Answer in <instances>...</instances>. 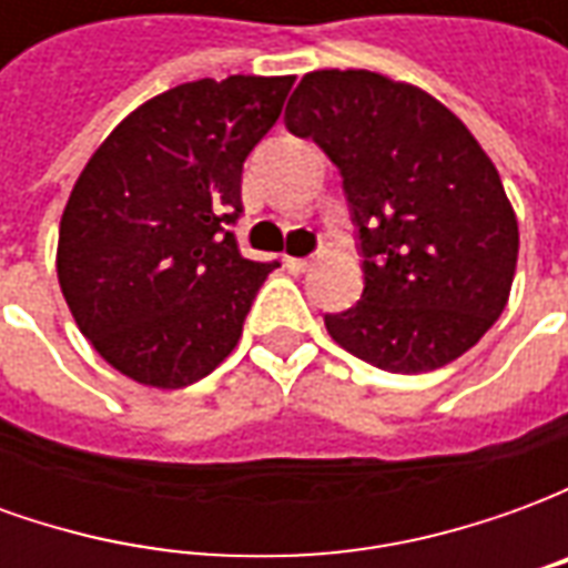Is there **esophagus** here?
Returning a JSON list of instances; mask_svg holds the SVG:
<instances>
[{
  "instance_id": "esophagus-1",
  "label": "esophagus",
  "mask_w": 568,
  "mask_h": 568,
  "mask_svg": "<svg viewBox=\"0 0 568 568\" xmlns=\"http://www.w3.org/2000/svg\"><path fill=\"white\" fill-rule=\"evenodd\" d=\"M310 264H313V258H292V255L285 258V267H288L292 273H304Z\"/></svg>"
}]
</instances>
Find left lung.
<instances>
[{
    "label": "left lung",
    "instance_id": "1",
    "mask_svg": "<svg viewBox=\"0 0 568 568\" xmlns=\"http://www.w3.org/2000/svg\"><path fill=\"white\" fill-rule=\"evenodd\" d=\"M285 128L344 175L365 292L328 313L334 344L374 368L423 374L489 332L517 267V215L499 170L432 93L368 69L307 72Z\"/></svg>",
    "mask_w": 568,
    "mask_h": 568
}]
</instances>
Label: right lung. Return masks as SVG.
<instances>
[{
  "mask_svg": "<svg viewBox=\"0 0 568 568\" xmlns=\"http://www.w3.org/2000/svg\"><path fill=\"white\" fill-rule=\"evenodd\" d=\"M295 75L170 88L118 124L69 194L57 280L81 334L130 381L182 389L234 353L273 264L240 255L243 161Z\"/></svg>",
  "mask_w": 568,
  "mask_h": 568,
  "instance_id": "add662e5",
  "label": "right lung"
}]
</instances>
